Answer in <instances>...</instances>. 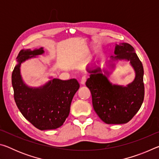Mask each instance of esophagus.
Instances as JSON below:
<instances>
[{
	"label": "esophagus",
	"mask_w": 159,
	"mask_h": 159,
	"mask_svg": "<svg viewBox=\"0 0 159 159\" xmlns=\"http://www.w3.org/2000/svg\"><path fill=\"white\" fill-rule=\"evenodd\" d=\"M86 79H87V77H86L85 76H83L81 78V79H80V84H81V85H85V81H86Z\"/></svg>",
	"instance_id": "obj_1"
}]
</instances>
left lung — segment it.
<instances>
[{"label": "left lung", "instance_id": "8db88e82", "mask_svg": "<svg viewBox=\"0 0 159 159\" xmlns=\"http://www.w3.org/2000/svg\"><path fill=\"white\" fill-rule=\"evenodd\" d=\"M114 54L113 60L130 61L135 71L133 81L127 86L112 84L97 67L88 71L90 75L85 85L91 92L94 110L101 120L107 124H123L133 118L143 102L144 69L133 47L127 43L116 45ZM104 73L108 76V72Z\"/></svg>", "mask_w": 159, "mask_h": 159}]
</instances>
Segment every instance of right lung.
<instances>
[{"label": "right lung", "instance_id": "right-lung-1", "mask_svg": "<svg viewBox=\"0 0 159 159\" xmlns=\"http://www.w3.org/2000/svg\"><path fill=\"white\" fill-rule=\"evenodd\" d=\"M43 52V48L21 50L12 74L14 98L18 109L26 120L41 130H52L63 125L69 114L72 99L80 87L75 79H53L39 88L26 85L20 74L21 64Z\"/></svg>", "mask_w": 159, "mask_h": 159}]
</instances>
